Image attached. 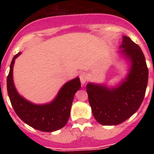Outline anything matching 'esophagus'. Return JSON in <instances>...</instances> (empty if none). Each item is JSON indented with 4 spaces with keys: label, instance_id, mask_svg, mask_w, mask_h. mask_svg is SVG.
Returning a JSON list of instances; mask_svg holds the SVG:
<instances>
[{
    "label": "esophagus",
    "instance_id": "34e87169",
    "mask_svg": "<svg viewBox=\"0 0 154 154\" xmlns=\"http://www.w3.org/2000/svg\"><path fill=\"white\" fill-rule=\"evenodd\" d=\"M79 78H80V81H81V83L82 85H85L86 83L87 80H88V77H87L86 74L85 72H82L81 74L79 75Z\"/></svg>",
    "mask_w": 154,
    "mask_h": 154
}]
</instances>
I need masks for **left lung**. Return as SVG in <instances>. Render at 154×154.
<instances>
[{
    "label": "left lung",
    "mask_w": 154,
    "mask_h": 154,
    "mask_svg": "<svg viewBox=\"0 0 154 154\" xmlns=\"http://www.w3.org/2000/svg\"><path fill=\"white\" fill-rule=\"evenodd\" d=\"M119 55L130 65L126 76L115 86L89 82L86 85L92 115L105 126L119 125L133 116L143 100L148 82V69L138 45L123 36Z\"/></svg>",
    "instance_id": "8db88e82"
}]
</instances>
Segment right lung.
<instances>
[{
    "instance_id": "obj_1",
    "label": "right lung",
    "mask_w": 154,
    "mask_h": 154,
    "mask_svg": "<svg viewBox=\"0 0 154 154\" xmlns=\"http://www.w3.org/2000/svg\"><path fill=\"white\" fill-rule=\"evenodd\" d=\"M21 54L17 53L12 59L7 79L8 96L14 112L23 122L34 129L42 132L60 130L69 120L75 93L81 88L79 77L65 82L50 103L45 104L31 103L18 93L14 83V65L15 59Z\"/></svg>"
}]
</instances>
